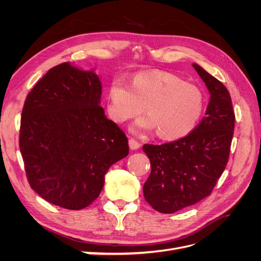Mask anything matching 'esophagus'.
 <instances>
[{
    "label": "esophagus",
    "mask_w": 261,
    "mask_h": 261,
    "mask_svg": "<svg viewBox=\"0 0 261 261\" xmlns=\"http://www.w3.org/2000/svg\"><path fill=\"white\" fill-rule=\"evenodd\" d=\"M128 145H129V148L132 150H136V149H138L140 147V144L138 143V141L135 140V139H133V138H130L128 140Z\"/></svg>",
    "instance_id": "1"
}]
</instances>
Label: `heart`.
I'll return each instance as SVG.
<instances>
[{
    "label": "heart",
    "instance_id": "b5f03b06",
    "mask_svg": "<svg viewBox=\"0 0 261 261\" xmlns=\"http://www.w3.org/2000/svg\"><path fill=\"white\" fill-rule=\"evenodd\" d=\"M108 111L112 120L124 123L144 111L137 123L140 129H156L162 139L174 140L188 135L200 120L204 94L198 86L167 72L139 73L128 86L122 78L109 88Z\"/></svg>",
    "mask_w": 261,
    "mask_h": 261
}]
</instances>
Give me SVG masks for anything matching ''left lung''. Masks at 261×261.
<instances>
[{
	"label": "left lung",
	"mask_w": 261,
	"mask_h": 261,
	"mask_svg": "<svg viewBox=\"0 0 261 261\" xmlns=\"http://www.w3.org/2000/svg\"><path fill=\"white\" fill-rule=\"evenodd\" d=\"M193 67L210 92L206 116L185 137L143 146L151 165L144 196L161 213L176 212L208 197L230 156L235 125L230 92L202 67Z\"/></svg>",
	"instance_id": "obj_1"
}]
</instances>
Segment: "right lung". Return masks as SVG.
I'll return each mask as SVG.
<instances>
[{"mask_svg":"<svg viewBox=\"0 0 261 261\" xmlns=\"http://www.w3.org/2000/svg\"><path fill=\"white\" fill-rule=\"evenodd\" d=\"M101 83L68 63L50 68L27 94L19 149L30 187L44 200L81 210L98 198L128 140L99 103Z\"/></svg>","mask_w":261,"mask_h":261,"instance_id":"1","label":"right lung"}]
</instances>
